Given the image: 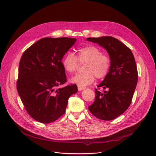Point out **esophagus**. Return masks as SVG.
Wrapping results in <instances>:
<instances>
[{
    "mask_svg": "<svg viewBox=\"0 0 156 156\" xmlns=\"http://www.w3.org/2000/svg\"><path fill=\"white\" fill-rule=\"evenodd\" d=\"M85 89V87H81V86L78 85V90L79 91L82 90H83V89Z\"/></svg>",
    "mask_w": 156,
    "mask_h": 156,
    "instance_id": "esophagus-1",
    "label": "esophagus"
}]
</instances>
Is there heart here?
<instances>
[{"label":"heart","instance_id":"b5f03b06","mask_svg":"<svg viewBox=\"0 0 156 156\" xmlns=\"http://www.w3.org/2000/svg\"><path fill=\"white\" fill-rule=\"evenodd\" d=\"M64 69L70 74L75 73L79 64H85L83 71L85 73L76 74L71 82L81 87L90 85L95 80L105 78L110 71L111 59L97 46L87 45L80 48L75 56L72 53H67L62 59Z\"/></svg>","mask_w":156,"mask_h":156}]
</instances>
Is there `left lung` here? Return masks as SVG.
Returning <instances> with one entry per match:
<instances>
[{"mask_svg": "<svg viewBox=\"0 0 156 156\" xmlns=\"http://www.w3.org/2000/svg\"><path fill=\"white\" fill-rule=\"evenodd\" d=\"M87 41L105 48L111 59L110 71L95 89L96 98L89 110L98 119L113 120L124 113L129 106L138 82V71L131 50L112 36L88 37Z\"/></svg>", "mask_w": 156, "mask_h": 156, "instance_id": "left-lung-1", "label": "left lung"}]
</instances>
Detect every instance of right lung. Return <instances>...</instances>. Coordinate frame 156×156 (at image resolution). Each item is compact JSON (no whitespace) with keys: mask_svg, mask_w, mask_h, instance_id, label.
Segmentation results:
<instances>
[{"mask_svg":"<svg viewBox=\"0 0 156 156\" xmlns=\"http://www.w3.org/2000/svg\"><path fill=\"white\" fill-rule=\"evenodd\" d=\"M76 38L44 37L23 53L16 88L26 111L43 124L64 114L69 98L78 91L75 84L60 87L66 82L62 59Z\"/></svg>","mask_w":156,"mask_h":156,"instance_id":"obj_1","label":"right lung"}]
</instances>
